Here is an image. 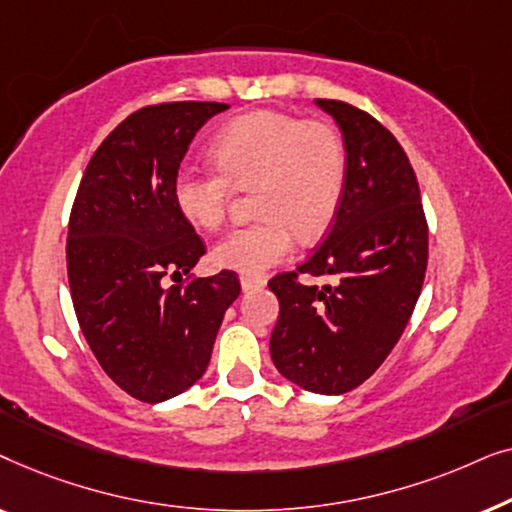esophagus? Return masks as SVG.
Here are the masks:
<instances>
[{
  "label": "esophagus",
  "mask_w": 512,
  "mask_h": 512,
  "mask_svg": "<svg viewBox=\"0 0 512 512\" xmlns=\"http://www.w3.org/2000/svg\"><path fill=\"white\" fill-rule=\"evenodd\" d=\"M240 284H242V291H256V289H263L265 279L263 277H242Z\"/></svg>",
  "instance_id": "1"
}]
</instances>
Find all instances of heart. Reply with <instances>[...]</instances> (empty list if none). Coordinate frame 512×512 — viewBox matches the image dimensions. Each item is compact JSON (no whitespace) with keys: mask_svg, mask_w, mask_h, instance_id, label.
<instances>
[{"mask_svg":"<svg viewBox=\"0 0 512 512\" xmlns=\"http://www.w3.org/2000/svg\"><path fill=\"white\" fill-rule=\"evenodd\" d=\"M212 153L219 167L184 165L174 174L179 214L193 228H219L237 186H258L261 214L216 242L219 268L261 277L291 254L293 230L314 240L331 228L347 181V149L331 123L277 109L249 111L216 132Z\"/></svg>","mask_w":512,"mask_h":512,"instance_id":"b5f03b06","label":"heart"}]
</instances>
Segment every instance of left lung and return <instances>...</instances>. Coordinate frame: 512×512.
<instances>
[{"label": "left lung", "mask_w": 512, "mask_h": 512, "mask_svg": "<svg viewBox=\"0 0 512 512\" xmlns=\"http://www.w3.org/2000/svg\"><path fill=\"white\" fill-rule=\"evenodd\" d=\"M317 104L345 139V193L321 247L268 282L279 300L270 354L298 387L345 394L382 366L408 326L429 261V226L396 137L352 104ZM300 274L333 276L334 284L307 287Z\"/></svg>", "instance_id": "obj_1"}]
</instances>
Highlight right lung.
Instances as JSON below:
<instances>
[{
  "mask_svg": "<svg viewBox=\"0 0 512 512\" xmlns=\"http://www.w3.org/2000/svg\"><path fill=\"white\" fill-rule=\"evenodd\" d=\"M226 109L165 102L135 111L97 146L76 191L67 235L76 319L104 373L137 401H167L200 380L240 296L230 270L163 284L205 254L172 181L195 132Z\"/></svg>",
  "mask_w": 512,
  "mask_h": 512,
  "instance_id": "add662e5",
  "label": "right lung"
}]
</instances>
